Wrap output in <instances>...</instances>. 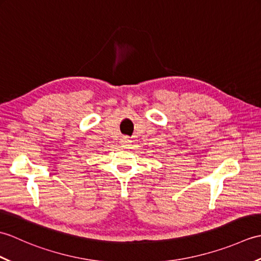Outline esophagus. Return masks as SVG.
<instances>
[{"label":"esophagus","mask_w":261,"mask_h":261,"mask_svg":"<svg viewBox=\"0 0 261 261\" xmlns=\"http://www.w3.org/2000/svg\"><path fill=\"white\" fill-rule=\"evenodd\" d=\"M131 142H132V140L130 139V138H129V137H123V138H122V139H121V143H122V145L129 146Z\"/></svg>","instance_id":"obj_1"}]
</instances>
